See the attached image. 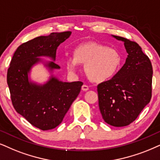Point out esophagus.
<instances>
[{"mask_svg":"<svg viewBox=\"0 0 160 160\" xmlns=\"http://www.w3.org/2000/svg\"><path fill=\"white\" fill-rule=\"evenodd\" d=\"M81 89H82V91H84V92H86V91L88 90V86H86V85H82Z\"/></svg>","mask_w":160,"mask_h":160,"instance_id":"esophagus-1","label":"esophagus"}]
</instances>
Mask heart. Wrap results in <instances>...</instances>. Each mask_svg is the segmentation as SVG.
I'll use <instances>...</instances> for the list:
<instances>
[{
  "label": "heart",
  "instance_id": "obj_1",
  "mask_svg": "<svg viewBox=\"0 0 160 160\" xmlns=\"http://www.w3.org/2000/svg\"><path fill=\"white\" fill-rule=\"evenodd\" d=\"M80 63L86 64L85 72L92 81L102 82L111 80L117 74L122 64V57L114 48L86 43L77 46L74 55L66 58V68L72 74L76 73Z\"/></svg>",
  "mask_w": 160,
  "mask_h": 160
}]
</instances>
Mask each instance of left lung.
I'll use <instances>...</instances> for the list:
<instances>
[{
	"instance_id": "1",
	"label": "left lung",
	"mask_w": 160,
	"mask_h": 160,
	"mask_svg": "<svg viewBox=\"0 0 160 160\" xmlns=\"http://www.w3.org/2000/svg\"><path fill=\"white\" fill-rule=\"evenodd\" d=\"M112 36L124 42L128 54L116 75L98 86L99 108L105 122L122 127L134 122L150 102L153 68L148 57L136 42Z\"/></svg>"
}]
</instances>
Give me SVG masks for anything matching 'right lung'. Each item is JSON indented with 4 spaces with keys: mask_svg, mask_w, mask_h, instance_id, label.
<instances>
[{
    "mask_svg": "<svg viewBox=\"0 0 160 160\" xmlns=\"http://www.w3.org/2000/svg\"><path fill=\"white\" fill-rule=\"evenodd\" d=\"M72 32H53L21 44L10 62L7 84L15 111L36 128L47 131L62 122L71 105L78 96L82 82H62L52 75L43 85L32 82L29 73L34 65L43 62L40 57H48L53 61L44 62L52 72L60 68L54 61L57 48Z\"/></svg>",
    "mask_w": 160,
    "mask_h": 160,
    "instance_id": "1",
    "label": "right lung"
}]
</instances>
